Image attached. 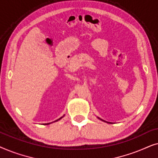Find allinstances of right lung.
<instances>
[{
	"label": "right lung",
	"mask_w": 158,
	"mask_h": 158,
	"mask_svg": "<svg viewBox=\"0 0 158 158\" xmlns=\"http://www.w3.org/2000/svg\"><path fill=\"white\" fill-rule=\"evenodd\" d=\"M62 118V117H61L60 118ZM60 118H59V119H60ZM56 121H58V119H57V120H56Z\"/></svg>",
	"instance_id": "1"
}]
</instances>
